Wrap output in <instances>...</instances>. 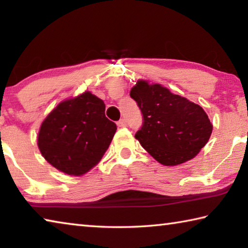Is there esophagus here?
<instances>
[{"label":"esophagus","mask_w":248,"mask_h":248,"mask_svg":"<svg viewBox=\"0 0 248 248\" xmlns=\"http://www.w3.org/2000/svg\"><path fill=\"white\" fill-rule=\"evenodd\" d=\"M117 125L120 128H124L127 125V121H125V119H120L119 121H117Z\"/></svg>","instance_id":"1"}]
</instances>
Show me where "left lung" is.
Segmentation results:
<instances>
[{
	"mask_svg": "<svg viewBox=\"0 0 248 248\" xmlns=\"http://www.w3.org/2000/svg\"><path fill=\"white\" fill-rule=\"evenodd\" d=\"M130 96L142 114V125L134 137L161 164H182L207 144L212 124L199 105L145 81L138 82Z\"/></svg>",
	"mask_w": 248,
	"mask_h": 248,
	"instance_id": "obj_1",
	"label": "left lung"
}]
</instances>
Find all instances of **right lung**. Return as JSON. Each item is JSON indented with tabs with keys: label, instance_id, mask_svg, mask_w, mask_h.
Segmentation results:
<instances>
[{
	"label": "right lung",
	"instance_id": "obj_1",
	"mask_svg": "<svg viewBox=\"0 0 248 248\" xmlns=\"http://www.w3.org/2000/svg\"><path fill=\"white\" fill-rule=\"evenodd\" d=\"M117 125L105 116L102 99L85 92L60 103L47 116L38 134L43 156L57 170L81 176L103 157Z\"/></svg>",
	"mask_w": 248,
	"mask_h": 248
}]
</instances>
